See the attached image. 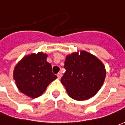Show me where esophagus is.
<instances>
[{
    "label": "esophagus",
    "instance_id": "obj_1",
    "mask_svg": "<svg viewBox=\"0 0 125 125\" xmlns=\"http://www.w3.org/2000/svg\"><path fill=\"white\" fill-rule=\"evenodd\" d=\"M57 78L58 79H60L61 78H62V73H58L57 74Z\"/></svg>",
    "mask_w": 125,
    "mask_h": 125
}]
</instances>
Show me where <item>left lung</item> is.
Instances as JSON below:
<instances>
[{
	"label": "left lung",
	"instance_id": "left-lung-1",
	"mask_svg": "<svg viewBox=\"0 0 125 125\" xmlns=\"http://www.w3.org/2000/svg\"><path fill=\"white\" fill-rule=\"evenodd\" d=\"M66 71L61 78L69 96L76 100L92 98L104 84V65L94 55L84 50L66 55Z\"/></svg>",
	"mask_w": 125,
	"mask_h": 125
}]
</instances>
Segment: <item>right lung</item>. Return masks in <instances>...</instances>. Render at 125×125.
Wrapping results in <instances>:
<instances>
[{
	"mask_svg": "<svg viewBox=\"0 0 125 125\" xmlns=\"http://www.w3.org/2000/svg\"><path fill=\"white\" fill-rule=\"evenodd\" d=\"M47 57V54L43 52L33 53L24 56L15 65L13 79L19 91L27 96H40L47 86L57 78Z\"/></svg>",
	"mask_w": 125,
	"mask_h": 125,
	"instance_id": "add662e5",
	"label": "right lung"
}]
</instances>
